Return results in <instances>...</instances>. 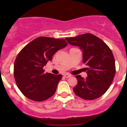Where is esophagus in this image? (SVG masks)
<instances>
[{
	"label": "esophagus",
	"instance_id": "obj_1",
	"mask_svg": "<svg viewBox=\"0 0 127 127\" xmlns=\"http://www.w3.org/2000/svg\"><path fill=\"white\" fill-rule=\"evenodd\" d=\"M64 76L65 77H66V78H69V77H71V75L69 74H65L64 75Z\"/></svg>",
	"mask_w": 127,
	"mask_h": 127
}]
</instances>
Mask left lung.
<instances>
[{
  "label": "left lung",
  "mask_w": 127,
  "mask_h": 127,
  "mask_svg": "<svg viewBox=\"0 0 127 127\" xmlns=\"http://www.w3.org/2000/svg\"><path fill=\"white\" fill-rule=\"evenodd\" d=\"M70 45L83 51V62L87 77L76 76L77 84L73 88L77 96L85 100H94L104 95L111 85L116 72L115 60L111 50L100 39L92 33L65 38Z\"/></svg>",
  "instance_id": "1"
}]
</instances>
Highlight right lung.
Returning a JSON list of instances; mask_svg holds the SVG:
<instances>
[{
    "instance_id": "1",
    "label": "right lung",
    "mask_w": 127,
    "mask_h": 127,
    "mask_svg": "<svg viewBox=\"0 0 127 127\" xmlns=\"http://www.w3.org/2000/svg\"><path fill=\"white\" fill-rule=\"evenodd\" d=\"M64 39L39 37L21 50L14 64V76L20 90L28 98L44 101L55 94L62 76L44 73L48 61L58 50L67 46Z\"/></svg>"
}]
</instances>
